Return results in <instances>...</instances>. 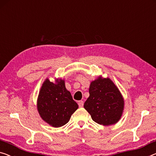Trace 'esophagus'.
Masks as SVG:
<instances>
[{
	"mask_svg": "<svg viewBox=\"0 0 156 156\" xmlns=\"http://www.w3.org/2000/svg\"><path fill=\"white\" fill-rule=\"evenodd\" d=\"M83 105H84V102H83V101H78V106L79 107H83Z\"/></svg>",
	"mask_w": 156,
	"mask_h": 156,
	"instance_id": "obj_1",
	"label": "esophagus"
}]
</instances>
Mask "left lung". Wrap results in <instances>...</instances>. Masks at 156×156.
I'll return each mask as SVG.
<instances>
[{
	"instance_id": "1",
	"label": "left lung",
	"mask_w": 156,
	"mask_h": 156,
	"mask_svg": "<svg viewBox=\"0 0 156 156\" xmlns=\"http://www.w3.org/2000/svg\"><path fill=\"white\" fill-rule=\"evenodd\" d=\"M90 97L84 108L95 122L103 125L115 124L121 118L124 99L110 78L98 77L90 83Z\"/></svg>"
}]
</instances>
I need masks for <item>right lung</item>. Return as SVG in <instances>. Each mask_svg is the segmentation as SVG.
<instances>
[{"instance_id":"obj_1","label":"right lung","mask_w":156,"mask_h":156,"mask_svg":"<svg viewBox=\"0 0 156 156\" xmlns=\"http://www.w3.org/2000/svg\"><path fill=\"white\" fill-rule=\"evenodd\" d=\"M78 108L64 80L57 79L56 83L48 78L44 81L37 101V108L44 121L52 127H62L69 121Z\"/></svg>"}]
</instances>
